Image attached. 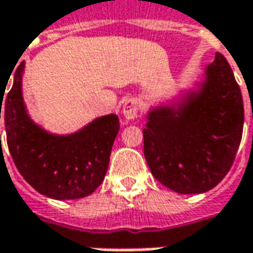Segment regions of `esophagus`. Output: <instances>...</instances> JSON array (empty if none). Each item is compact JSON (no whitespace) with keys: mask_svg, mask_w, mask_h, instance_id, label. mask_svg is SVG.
Wrapping results in <instances>:
<instances>
[{"mask_svg":"<svg viewBox=\"0 0 253 253\" xmlns=\"http://www.w3.org/2000/svg\"><path fill=\"white\" fill-rule=\"evenodd\" d=\"M138 114V101L135 98H128L122 104V115L126 120H133Z\"/></svg>","mask_w":253,"mask_h":253,"instance_id":"1","label":"esophagus"}]
</instances>
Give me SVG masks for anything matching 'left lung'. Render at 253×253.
I'll return each mask as SVG.
<instances>
[{"label": "left lung", "mask_w": 253, "mask_h": 253, "mask_svg": "<svg viewBox=\"0 0 253 253\" xmlns=\"http://www.w3.org/2000/svg\"><path fill=\"white\" fill-rule=\"evenodd\" d=\"M244 129V101L227 59L215 53L193 87L151 105L143 153L152 174L179 194H200L225 177Z\"/></svg>", "instance_id": "1"}]
</instances>
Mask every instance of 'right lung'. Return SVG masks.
<instances>
[{"label": "right lung", "mask_w": 253, "mask_h": 253, "mask_svg": "<svg viewBox=\"0 0 253 253\" xmlns=\"http://www.w3.org/2000/svg\"><path fill=\"white\" fill-rule=\"evenodd\" d=\"M24 70L22 62L15 70L11 90L6 95L4 90L0 91V118L2 111L6 143L16 169L38 193L49 199L90 196L108 169L112 145L120 131L118 115L98 117L66 135L47 131L28 112L22 91Z\"/></svg>", "instance_id": "add662e5"}]
</instances>
